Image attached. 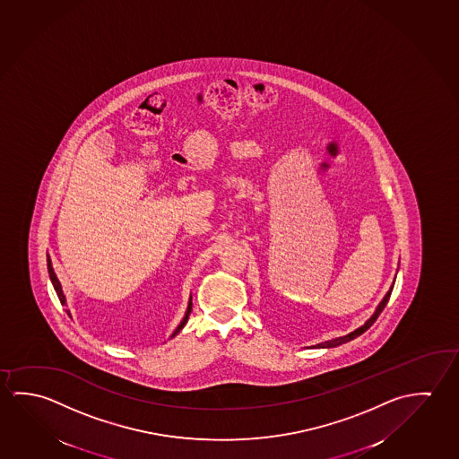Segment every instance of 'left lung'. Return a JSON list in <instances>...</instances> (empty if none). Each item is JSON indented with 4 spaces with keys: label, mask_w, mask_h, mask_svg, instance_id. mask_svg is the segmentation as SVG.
<instances>
[{
    "label": "left lung",
    "mask_w": 459,
    "mask_h": 459,
    "mask_svg": "<svg viewBox=\"0 0 459 459\" xmlns=\"http://www.w3.org/2000/svg\"><path fill=\"white\" fill-rule=\"evenodd\" d=\"M392 290H394V285L391 286V290L387 291V294L384 296L383 301H381V304L377 306V308H376L375 314L371 316V318H369L368 322L367 324L363 325V326H360V328H357V330L352 331V333H349V334H346V336H342V338H336V339H331V341H325V342H322V344H316V347H336L341 346V344H344V342H349V341H352V339L357 338V336H360L361 333H365V331L368 330L369 326L371 325L375 324L376 318L379 316V314L383 312L384 307H385V304L389 302V298H391Z\"/></svg>",
    "instance_id": "obj_1"
}]
</instances>
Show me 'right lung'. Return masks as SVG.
I'll list each match as a JSON object with an SVG mask.
<instances>
[{
	"mask_svg": "<svg viewBox=\"0 0 459 459\" xmlns=\"http://www.w3.org/2000/svg\"><path fill=\"white\" fill-rule=\"evenodd\" d=\"M48 272H49V278H51V281H53L54 290H56V293H57V298H59V301H61L62 306H65V296H64V293H62V286L61 281L57 280V277H56V273H54L53 269V264H51V259H49V255H48ZM190 312H192V299H190V302H188V307L187 312H186V316L182 318L181 325L176 328V331L173 333V336L171 338H174L179 331L186 326V324H187L188 316H190ZM68 316H70V312L67 310Z\"/></svg>",
	"mask_w": 459,
	"mask_h": 459,
	"instance_id": "right-lung-1",
	"label": "right lung"
}]
</instances>
